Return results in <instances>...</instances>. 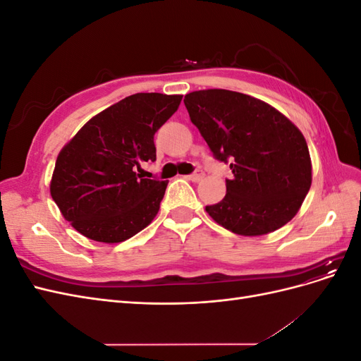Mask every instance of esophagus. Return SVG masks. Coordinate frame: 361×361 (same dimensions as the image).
Masks as SVG:
<instances>
[{
  "instance_id": "1",
  "label": "esophagus",
  "mask_w": 361,
  "mask_h": 361,
  "mask_svg": "<svg viewBox=\"0 0 361 361\" xmlns=\"http://www.w3.org/2000/svg\"><path fill=\"white\" fill-rule=\"evenodd\" d=\"M203 178H204V173H203L202 170H197V171H194L192 174H190V176H187V179L192 180V182H199V180H202Z\"/></svg>"
}]
</instances>
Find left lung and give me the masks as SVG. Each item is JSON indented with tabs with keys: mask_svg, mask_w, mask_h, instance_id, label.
<instances>
[{
	"mask_svg": "<svg viewBox=\"0 0 361 361\" xmlns=\"http://www.w3.org/2000/svg\"><path fill=\"white\" fill-rule=\"evenodd\" d=\"M191 122L233 179L206 212L227 231L260 236L297 215L312 185V159L301 130L274 106L244 93L207 89L185 94Z\"/></svg>",
	"mask_w": 361,
	"mask_h": 361,
	"instance_id": "1",
	"label": "left lung"
}]
</instances>
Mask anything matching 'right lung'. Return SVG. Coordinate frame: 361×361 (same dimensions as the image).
<instances>
[{
    "instance_id": "obj_1",
    "label": "right lung",
    "mask_w": 361,
    "mask_h": 361,
    "mask_svg": "<svg viewBox=\"0 0 361 361\" xmlns=\"http://www.w3.org/2000/svg\"><path fill=\"white\" fill-rule=\"evenodd\" d=\"M180 101L182 94H130L92 117L63 146L49 191L76 232L116 244L152 223L169 180L143 179L137 170L157 159L154 135Z\"/></svg>"
}]
</instances>
